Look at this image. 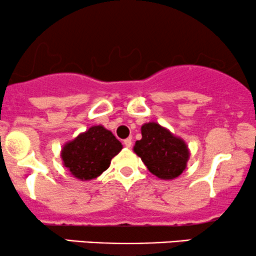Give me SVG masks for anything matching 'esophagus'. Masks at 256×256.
<instances>
[{"label": "esophagus", "mask_w": 256, "mask_h": 256, "mask_svg": "<svg viewBox=\"0 0 256 256\" xmlns=\"http://www.w3.org/2000/svg\"><path fill=\"white\" fill-rule=\"evenodd\" d=\"M124 146H126V148H130V146H132V140H130V138H126V140H124Z\"/></svg>", "instance_id": "34e87169"}]
</instances>
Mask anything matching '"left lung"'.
Returning a JSON list of instances; mask_svg holds the SVG:
<instances>
[{"instance_id": "1", "label": "left lung", "mask_w": 256, "mask_h": 256, "mask_svg": "<svg viewBox=\"0 0 256 256\" xmlns=\"http://www.w3.org/2000/svg\"><path fill=\"white\" fill-rule=\"evenodd\" d=\"M142 140H136L134 150L146 168L158 178L172 179L182 174L189 158L188 146L156 122H148L140 128Z\"/></svg>"}]
</instances>
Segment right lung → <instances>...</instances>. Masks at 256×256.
<instances>
[{
  "mask_svg": "<svg viewBox=\"0 0 256 256\" xmlns=\"http://www.w3.org/2000/svg\"><path fill=\"white\" fill-rule=\"evenodd\" d=\"M122 149V143L104 126H92L67 143L62 149L64 164L74 177L89 180L98 177L110 160Z\"/></svg>",
  "mask_w": 256,
  "mask_h": 256,
  "instance_id": "obj_1",
  "label": "right lung"
}]
</instances>
